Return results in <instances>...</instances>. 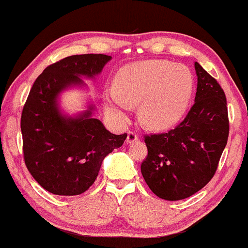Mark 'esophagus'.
<instances>
[{"label":"esophagus","mask_w":248,"mask_h":248,"mask_svg":"<svg viewBox=\"0 0 248 248\" xmlns=\"http://www.w3.org/2000/svg\"><path fill=\"white\" fill-rule=\"evenodd\" d=\"M137 140H139V136H137V134L135 132H132V130H129V132L127 133V143H133V142H136Z\"/></svg>","instance_id":"1"}]
</instances>
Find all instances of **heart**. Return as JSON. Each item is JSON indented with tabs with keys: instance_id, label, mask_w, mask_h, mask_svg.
Returning a JSON list of instances; mask_svg holds the SVG:
<instances>
[{
	"instance_id": "b5f03b06",
	"label": "heart",
	"mask_w": 248,
	"mask_h": 248,
	"mask_svg": "<svg viewBox=\"0 0 248 248\" xmlns=\"http://www.w3.org/2000/svg\"><path fill=\"white\" fill-rule=\"evenodd\" d=\"M115 89L104 95L106 111L124 122L140 104V118L151 129H168L186 114L194 92V77L185 65L166 60H147L122 67Z\"/></svg>"
}]
</instances>
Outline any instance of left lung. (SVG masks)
I'll return each instance as SVG.
<instances>
[{
	"label": "left lung",
	"instance_id": "obj_1",
	"mask_svg": "<svg viewBox=\"0 0 248 248\" xmlns=\"http://www.w3.org/2000/svg\"><path fill=\"white\" fill-rule=\"evenodd\" d=\"M194 65L198 88L188 114L168 133L144 136L142 175L154 194L168 201L189 198L209 183L229 137L224 91L198 62Z\"/></svg>",
	"mask_w": 248,
	"mask_h": 248
}]
</instances>
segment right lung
Instances as JSON below:
<instances>
[{"label":"right lung","instance_id":"obj_1","mask_svg":"<svg viewBox=\"0 0 248 248\" xmlns=\"http://www.w3.org/2000/svg\"><path fill=\"white\" fill-rule=\"evenodd\" d=\"M112 58L71 55L48 65L38 76L23 107L20 129L25 165L35 181L55 195H79L97 179L107 155L120 148L127 134L114 135L92 116L93 106L79 115L62 114L58 97L70 86L94 78Z\"/></svg>","mask_w":248,"mask_h":248}]
</instances>
